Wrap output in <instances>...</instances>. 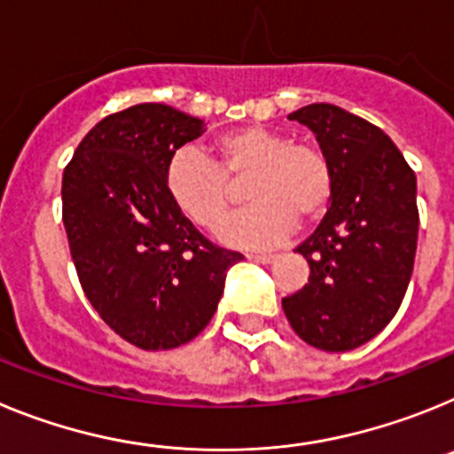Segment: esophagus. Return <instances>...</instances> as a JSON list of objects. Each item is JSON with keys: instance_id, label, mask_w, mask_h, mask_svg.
<instances>
[{"instance_id": "1", "label": "esophagus", "mask_w": 454, "mask_h": 454, "mask_svg": "<svg viewBox=\"0 0 454 454\" xmlns=\"http://www.w3.org/2000/svg\"><path fill=\"white\" fill-rule=\"evenodd\" d=\"M247 259L256 263H270L275 254H270V252H252V254H247Z\"/></svg>"}]
</instances>
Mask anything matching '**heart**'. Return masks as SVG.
Instances as JSON below:
<instances>
[{"mask_svg":"<svg viewBox=\"0 0 454 454\" xmlns=\"http://www.w3.org/2000/svg\"><path fill=\"white\" fill-rule=\"evenodd\" d=\"M215 161L195 147L172 154L166 188L172 204L200 230H215L240 200L247 182L252 207L223 227L236 246H272L298 224L327 211L334 192L330 159L311 143H298L268 127H239L214 140Z\"/></svg>","mask_w":454,"mask_h":454,"instance_id":"b5f03b06","label":"heart"}]
</instances>
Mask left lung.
I'll use <instances>...</instances> for the list:
<instances>
[{
  "mask_svg": "<svg viewBox=\"0 0 454 454\" xmlns=\"http://www.w3.org/2000/svg\"><path fill=\"white\" fill-rule=\"evenodd\" d=\"M314 131L334 192L318 230L298 246L309 282L282 300L309 346L346 352L391 323L403 304L419 240L416 175L380 127L334 104L288 115Z\"/></svg>",
  "mask_w": 454,
  "mask_h": 454,
  "instance_id": "8db88e82",
  "label": "left lung"
}]
</instances>
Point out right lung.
Wrapping results in <instances>:
<instances>
[{"label": "right lung", "mask_w": 454, "mask_h": 454, "mask_svg": "<svg viewBox=\"0 0 454 454\" xmlns=\"http://www.w3.org/2000/svg\"><path fill=\"white\" fill-rule=\"evenodd\" d=\"M202 131V120L177 108L136 104L99 120L63 170L79 284L99 318L140 350L195 339L243 259L204 239L168 195V161Z\"/></svg>", "instance_id": "right-lung-1"}]
</instances>
